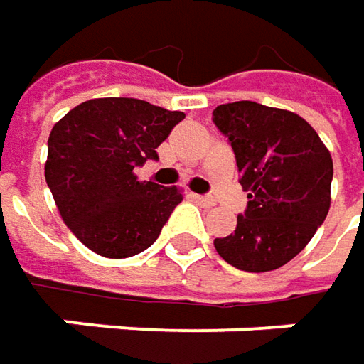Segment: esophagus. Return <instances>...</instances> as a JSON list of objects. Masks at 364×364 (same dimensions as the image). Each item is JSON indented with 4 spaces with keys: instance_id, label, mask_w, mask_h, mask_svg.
<instances>
[{
    "instance_id": "obj_1",
    "label": "esophagus",
    "mask_w": 364,
    "mask_h": 364,
    "mask_svg": "<svg viewBox=\"0 0 364 364\" xmlns=\"http://www.w3.org/2000/svg\"><path fill=\"white\" fill-rule=\"evenodd\" d=\"M192 198L196 200L198 204H203V206H215V198H210V196H203V194H192Z\"/></svg>"
}]
</instances>
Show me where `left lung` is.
<instances>
[{"label":"left lung","mask_w":364,"mask_h":364,"mask_svg":"<svg viewBox=\"0 0 364 364\" xmlns=\"http://www.w3.org/2000/svg\"><path fill=\"white\" fill-rule=\"evenodd\" d=\"M213 123L229 139L239 184L249 192L235 231L215 239L217 253L241 272L277 269L328 215L330 151L300 115L253 101L218 105Z\"/></svg>","instance_id":"left-lung-1"}]
</instances>
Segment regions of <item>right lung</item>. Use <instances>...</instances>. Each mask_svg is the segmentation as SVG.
I'll list each match as a JSON object with an SVG mask.
<instances>
[{
    "instance_id": "right-lung-1",
    "label": "right lung",
    "mask_w": 364,
    "mask_h": 364,
    "mask_svg": "<svg viewBox=\"0 0 364 364\" xmlns=\"http://www.w3.org/2000/svg\"><path fill=\"white\" fill-rule=\"evenodd\" d=\"M186 115L141 99L85 101L48 137L46 184L66 227L97 255H137L160 237L180 190L139 182L133 170L158 160V146Z\"/></svg>"
}]
</instances>
